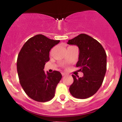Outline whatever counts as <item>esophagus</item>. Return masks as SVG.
Wrapping results in <instances>:
<instances>
[{
	"label": "esophagus",
	"instance_id": "1",
	"mask_svg": "<svg viewBox=\"0 0 122 122\" xmlns=\"http://www.w3.org/2000/svg\"><path fill=\"white\" fill-rule=\"evenodd\" d=\"M66 74L65 73H62V76H65Z\"/></svg>",
	"mask_w": 122,
	"mask_h": 122
}]
</instances>
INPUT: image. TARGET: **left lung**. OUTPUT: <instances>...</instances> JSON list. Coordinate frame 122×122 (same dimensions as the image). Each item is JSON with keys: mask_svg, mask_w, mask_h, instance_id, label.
I'll use <instances>...</instances> for the list:
<instances>
[{"mask_svg": "<svg viewBox=\"0 0 122 122\" xmlns=\"http://www.w3.org/2000/svg\"><path fill=\"white\" fill-rule=\"evenodd\" d=\"M68 44L79 48V61L76 67L84 76L72 75L73 82L69 91L73 97L84 99L93 96L103 83L107 69V55L97 40L85 34H80L68 41Z\"/></svg>", "mask_w": 122, "mask_h": 122, "instance_id": "1", "label": "left lung"}]
</instances>
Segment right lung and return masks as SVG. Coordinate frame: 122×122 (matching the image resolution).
Listing matches in <instances>:
<instances>
[{
	"label": "right lung",
	"instance_id": "obj_1",
	"mask_svg": "<svg viewBox=\"0 0 122 122\" xmlns=\"http://www.w3.org/2000/svg\"><path fill=\"white\" fill-rule=\"evenodd\" d=\"M60 41L42 34L36 35L26 42L18 54L19 82L25 93L35 101L48 102L55 95L62 75L57 71L46 73L43 69L46 62L49 61L50 50Z\"/></svg>",
	"mask_w": 122,
	"mask_h": 122
}]
</instances>
